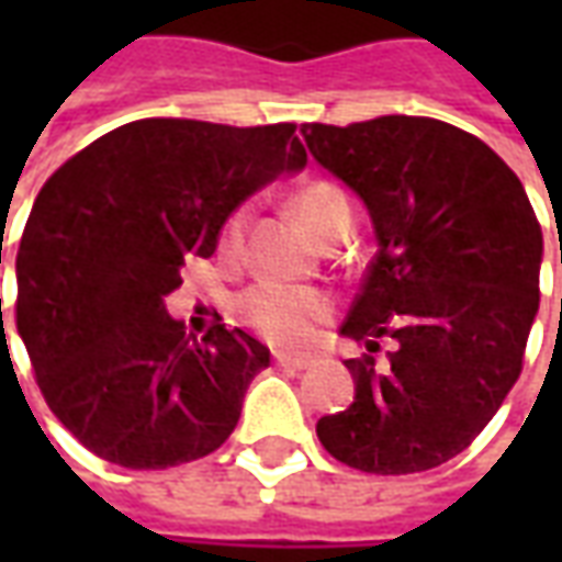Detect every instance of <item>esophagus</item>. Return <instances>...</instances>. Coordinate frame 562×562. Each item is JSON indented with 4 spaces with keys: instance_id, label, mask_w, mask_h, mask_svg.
<instances>
[{
    "instance_id": "34e87169",
    "label": "esophagus",
    "mask_w": 562,
    "mask_h": 562,
    "mask_svg": "<svg viewBox=\"0 0 562 562\" xmlns=\"http://www.w3.org/2000/svg\"><path fill=\"white\" fill-rule=\"evenodd\" d=\"M277 364H280L282 370H306V367L313 364V358H306V355L277 352Z\"/></svg>"
}]
</instances>
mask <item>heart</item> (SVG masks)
Here are the masks:
<instances>
[{"mask_svg": "<svg viewBox=\"0 0 562 562\" xmlns=\"http://www.w3.org/2000/svg\"><path fill=\"white\" fill-rule=\"evenodd\" d=\"M294 210L304 220L310 232L318 240L337 232L340 225H352V207L349 198L342 195L340 186L328 180H313L294 195ZM246 210H234L222 222L220 249L225 258H234L244 244ZM334 313V306L316 289H297L282 282H258L240 297V316L249 328H256L265 340L282 342V346H301L325 325Z\"/></svg>", "mask_w": 562, "mask_h": 562, "instance_id": "heart-1", "label": "heart"}]
</instances>
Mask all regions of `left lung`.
I'll return each mask as SVG.
<instances>
[{
	"label": "left lung",
	"instance_id": "1",
	"mask_svg": "<svg viewBox=\"0 0 562 562\" xmlns=\"http://www.w3.org/2000/svg\"><path fill=\"white\" fill-rule=\"evenodd\" d=\"M313 159L361 195L376 256L342 334L355 401L318 418L330 458L376 475L446 463L491 422L539 313L542 228L484 140L430 116L301 126ZM392 352L376 362L378 342Z\"/></svg>",
	"mask_w": 562,
	"mask_h": 562
}]
</instances>
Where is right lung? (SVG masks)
<instances>
[{
    "instance_id": "obj_1",
    "label": "right lung",
    "mask_w": 562,
    "mask_h": 562,
    "mask_svg": "<svg viewBox=\"0 0 562 562\" xmlns=\"http://www.w3.org/2000/svg\"><path fill=\"white\" fill-rule=\"evenodd\" d=\"M294 128L135 120L42 186L18 249V334L50 413L92 454L168 470L237 427L268 346L220 322L186 337L165 297L240 201L304 168Z\"/></svg>"
}]
</instances>
